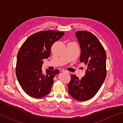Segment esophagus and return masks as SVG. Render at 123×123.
<instances>
[{"instance_id":"esophagus-1","label":"esophagus","mask_w":123,"mask_h":123,"mask_svg":"<svg viewBox=\"0 0 123 123\" xmlns=\"http://www.w3.org/2000/svg\"><path fill=\"white\" fill-rule=\"evenodd\" d=\"M62 73H67V74H69V72L67 71H66V70H62Z\"/></svg>"}]
</instances>
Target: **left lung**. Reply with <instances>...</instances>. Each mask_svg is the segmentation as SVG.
Returning <instances> with one entry per match:
<instances>
[{
    "label": "left lung",
    "mask_w": 123,
    "mask_h": 123,
    "mask_svg": "<svg viewBox=\"0 0 123 123\" xmlns=\"http://www.w3.org/2000/svg\"><path fill=\"white\" fill-rule=\"evenodd\" d=\"M75 36L81 48L80 61L86 65L87 69L81 80L72 75L68 92L75 99L86 101L96 94L105 81L107 56L103 46L92 33L79 31Z\"/></svg>",
    "instance_id": "obj_1"
}]
</instances>
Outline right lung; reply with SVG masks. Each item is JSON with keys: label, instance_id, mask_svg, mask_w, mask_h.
<instances>
[{"label": "right lung", "instance_id": "obj_1", "mask_svg": "<svg viewBox=\"0 0 123 123\" xmlns=\"http://www.w3.org/2000/svg\"><path fill=\"white\" fill-rule=\"evenodd\" d=\"M65 34L52 30L31 35L22 44L17 56L16 74L21 87L29 96L41 98L49 93L54 77L59 71L46 69L42 72L43 60L48 58L50 48Z\"/></svg>", "mask_w": 123, "mask_h": 123}]
</instances>
